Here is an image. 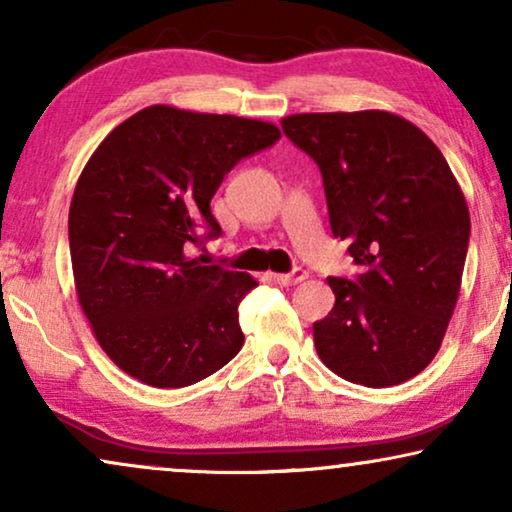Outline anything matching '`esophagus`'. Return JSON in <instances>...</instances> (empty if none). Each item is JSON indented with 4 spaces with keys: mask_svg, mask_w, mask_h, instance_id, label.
<instances>
[{
    "mask_svg": "<svg viewBox=\"0 0 512 512\" xmlns=\"http://www.w3.org/2000/svg\"><path fill=\"white\" fill-rule=\"evenodd\" d=\"M272 277H275V282L282 286H296L300 282H305L307 272L303 268H296L293 272H286V275H272Z\"/></svg>",
    "mask_w": 512,
    "mask_h": 512,
    "instance_id": "34e87169",
    "label": "esophagus"
}]
</instances>
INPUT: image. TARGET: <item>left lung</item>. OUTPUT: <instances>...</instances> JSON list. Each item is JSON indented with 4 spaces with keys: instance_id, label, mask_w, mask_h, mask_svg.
Returning <instances> with one entry per match:
<instances>
[{
    "instance_id": "1",
    "label": "left lung",
    "mask_w": 512,
    "mask_h": 512,
    "mask_svg": "<svg viewBox=\"0 0 512 512\" xmlns=\"http://www.w3.org/2000/svg\"><path fill=\"white\" fill-rule=\"evenodd\" d=\"M282 130L319 165L333 235L361 268L328 277L335 305L314 324L319 359L363 387L410 380L440 349L464 275L471 214L450 165L391 111L293 114Z\"/></svg>"
}]
</instances>
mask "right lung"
Masks as SVG:
<instances>
[{
  "label": "right lung",
  "mask_w": 512,
  "mask_h": 512,
  "mask_svg": "<svg viewBox=\"0 0 512 512\" xmlns=\"http://www.w3.org/2000/svg\"><path fill=\"white\" fill-rule=\"evenodd\" d=\"M279 137L254 118L153 104L90 156L69 205V254L81 310L123 373L179 389L242 349L237 305L258 282L186 251L221 235L209 202L223 177Z\"/></svg>",
  "instance_id": "add662e5"
}]
</instances>
